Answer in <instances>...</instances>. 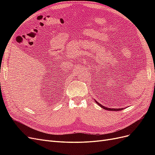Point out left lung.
Listing matches in <instances>:
<instances>
[{"mask_svg": "<svg viewBox=\"0 0 155 155\" xmlns=\"http://www.w3.org/2000/svg\"><path fill=\"white\" fill-rule=\"evenodd\" d=\"M96 103H97L98 105H100L101 108H103V109H104L105 110H113V111H118V110H123V109H110V108H107V107H105L104 106H103L102 105H101L100 104H99V103L97 102L96 100H95Z\"/></svg>", "mask_w": 155, "mask_h": 155, "instance_id": "8db88e82", "label": "left lung"}]
</instances>
